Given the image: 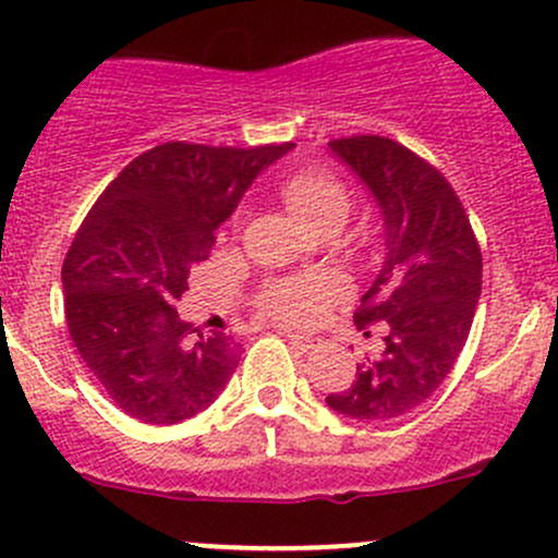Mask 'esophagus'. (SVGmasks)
Listing matches in <instances>:
<instances>
[{
	"instance_id": "esophagus-1",
	"label": "esophagus",
	"mask_w": 558,
	"mask_h": 558,
	"mask_svg": "<svg viewBox=\"0 0 558 558\" xmlns=\"http://www.w3.org/2000/svg\"><path fill=\"white\" fill-rule=\"evenodd\" d=\"M284 338L295 345L298 351L308 353V351H319L322 349V340L314 338V335H298V332H284Z\"/></svg>"
}]
</instances>
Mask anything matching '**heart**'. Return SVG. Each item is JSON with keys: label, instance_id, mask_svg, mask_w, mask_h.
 <instances>
[{"label": "heart", "instance_id": "obj_1", "mask_svg": "<svg viewBox=\"0 0 558 558\" xmlns=\"http://www.w3.org/2000/svg\"><path fill=\"white\" fill-rule=\"evenodd\" d=\"M281 196L292 213L322 231L332 223H343L351 209V191L338 175L316 167L295 170L281 183ZM233 226H242V209L233 215ZM343 292V281L338 277H287L266 284L257 295V305L266 316L281 322L308 325L319 319L325 308Z\"/></svg>", "mask_w": 558, "mask_h": 558}]
</instances>
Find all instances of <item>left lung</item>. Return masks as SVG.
I'll use <instances>...</instances> for the list:
<instances>
[{
	"instance_id": "8db88e82",
	"label": "left lung",
	"mask_w": 558,
	"mask_h": 558,
	"mask_svg": "<svg viewBox=\"0 0 558 558\" xmlns=\"http://www.w3.org/2000/svg\"><path fill=\"white\" fill-rule=\"evenodd\" d=\"M329 148L373 191L386 260L353 314L367 338L380 329V345L327 404L353 421H391L434 397L458 362L482 295V250L452 185L415 151L380 135Z\"/></svg>"
}]
</instances>
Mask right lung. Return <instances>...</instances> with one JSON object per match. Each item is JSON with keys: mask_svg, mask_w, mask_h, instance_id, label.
<instances>
[{"mask_svg": "<svg viewBox=\"0 0 558 558\" xmlns=\"http://www.w3.org/2000/svg\"><path fill=\"white\" fill-rule=\"evenodd\" d=\"M290 148L161 143L130 161L82 220L61 271L65 325L106 397L135 421L194 417L236 369V340L199 332L175 301L209 257L215 229Z\"/></svg>", "mask_w": 558, "mask_h": 558, "instance_id": "add662e5", "label": "right lung"}]
</instances>
